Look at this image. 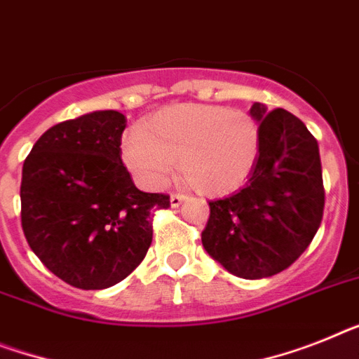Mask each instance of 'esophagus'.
Masks as SVG:
<instances>
[{
	"label": "esophagus",
	"mask_w": 359,
	"mask_h": 359,
	"mask_svg": "<svg viewBox=\"0 0 359 359\" xmlns=\"http://www.w3.org/2000/svg\"><path fill=\"white\" fill-rule=\"evenodd\" d=\"M185 200H187L185 194H180V192H174L172 196H170V205H172V207H180Z\"/></svg>",
	"instance_id": "1"
}]
</instances>
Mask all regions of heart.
<instances>
[{
    "mask_svg": "<svg viewBox=\"0 0 359 359\" xmlns=\"http://www.w3.org/2000/svg\"><path fill=\"white\" fill-rule=\"evenodd\" d=\"M259 150L260 130L251 115L207 104L159 111L123 141L124 163L143 185L161 189L177 165L187 185L205 194L242 185Z\"/></svg>",
    "mask_w": 359,
    "mask_h": 359,
    "instance_id": "obj_1",
    "label": "heart"
}]
</instances>
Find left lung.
Returning a JSON list of instances; mask_svg holds the SVG:
<instances>
[{"label": "left lung", "mask_w": 359, "mask_h": 359, "mask_svg": "<svg viewBox=\"0 0 359 359\" xmlns=\"http://www.w3.org/2000/svg\"><path fill=\"white\" fill-rule=\"evenodd\" d=\"M260 150L244 189L209 201L201 244L229 273L271 277L295 262L318 233L325 209L318 141L283 108L255 102Z\"/></svg>", "instance_id": "1"}]
</instances>
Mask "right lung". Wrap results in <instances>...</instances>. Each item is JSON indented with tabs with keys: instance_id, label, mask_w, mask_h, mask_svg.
Masks as SVG:
<instances>
[{
	"instance_id": "right-lung-1",
	"label": "right lung",
	"mask_w": 359,
	"mask_h": 359,
	"mask_svg": "<svg viewBox=\"0 0 359 359\" xmlns=\"http://www.w3.org/2000/svg\"><path fill=\"white\" fill-rule=\"evenodd\" d=\"M126 117L114 109L55 124L23 163L22 227L49 271L80 290L126 279L152 244L168 194L139 191L121 159Z\"/></svg>"
}]
</instances>
